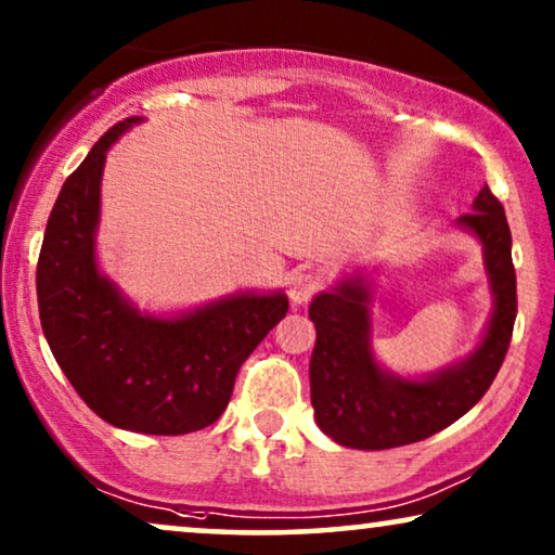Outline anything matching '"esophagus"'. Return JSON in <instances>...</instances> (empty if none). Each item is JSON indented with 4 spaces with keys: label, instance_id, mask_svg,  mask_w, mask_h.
I'll return each mask as SVG.
<instances>
[{
    "label": "esophagus",
    "instance_id": "obj_1",
    "mask_svg": "<svg viewBox=\"0 0 555 555\" xmlns=\"http://www.w3.org/2000/svg\"><path fill=\"white\" fill-rule=\"evenodd\" d=\"M323 287V278L318 275V272L308 270V272H298L291 280V302L293 306H302V302H308L313 295L321 291Z\"/></svg>",
    "mask_w": 555,
    "mask_h": 555
}]
</instances>
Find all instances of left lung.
<instances>
[{"label": "left lung", "mask_w": 555, "mask_h": 555, "mask_svg": "<svg viewBox=\"0 0 555 555\" xmlns=\"http://www.w3.org/2000/svg\"><path fill=\"white\" fill-rule=\"evenodd\" d=\"M457 224L480 240L492 291L488 331L465 361L424 378H404L378 366L371 351V291L363 275L340 280L310 302L318 333L310 356V404L318 427L333 442L353 450L420 442L467 414L498 376L518 313L511 227L488 186Z\"/></svg>", "instance_id": "obj_1"}]
</instances>
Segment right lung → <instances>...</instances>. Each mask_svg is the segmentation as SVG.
Segmentation results:
<instances>
[{"label": "right lung", "mask_w": 555, "mask_h": 555, "mask_svg": "<svg viewBox=\"0 0 555 555\" xmlns=\"http://www.w3.org/2000/svg\"><path fill=\"white\" fill-rule=\"evenodd\" d=\"M133 124L141 118L105 131L60 189L37 260V306L57 366L101 420L141 435H189L222 416L240 366L285 318L287 295L237 293L158 318L101 275L105 154Z\"/></svg>", "instance_id": "right-lung-1"}]
</instances>
